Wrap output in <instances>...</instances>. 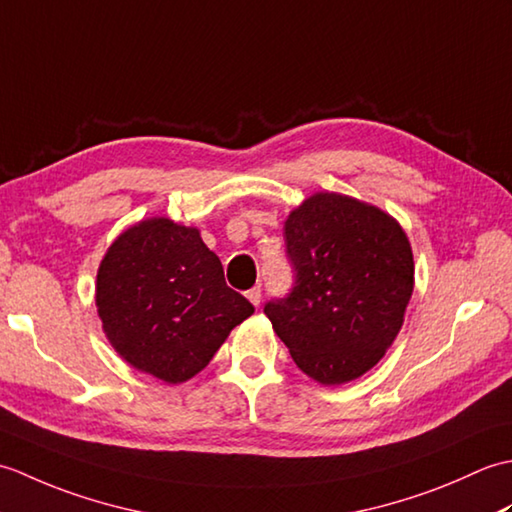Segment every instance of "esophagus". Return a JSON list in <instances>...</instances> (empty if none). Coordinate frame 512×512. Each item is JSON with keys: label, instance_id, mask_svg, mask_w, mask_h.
<instances>
[{"label": "esophagus", "instance_id": "esophagus-1", "mask_svg": "<svg viewBox=\"0 0 512 512\" xmlns=\"http://www.w3.org/2000/svg\"><path fill=\"white\" fill-rule=\"evenodd\" d=\"M246 297H248L250 303H253V306H259V301H262V288H259V286L250 288V290L246 292Z\"/></svg>", "mask_w": 512, "mask_h": 512}]
</instances>
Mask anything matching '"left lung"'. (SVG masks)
<instances>
[{"instance_id":"1","label":"left lung","mask_w":512,"mask_h":512,"mask_svg":"<svg viewBox=\"0 0 512 512\" xmlns=\"http://www.w3.org/2000/svg\"><path fill=\"white\" fill-rule=\"evenodd\" d=\"M295 284L264 306L303 374L343 385L369 372L405 321L413 292L411 244L372 204L314 193L284 226Z\"/></svg>"}]
</instances>
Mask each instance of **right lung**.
I'll list each match as a JSON object with an SVG mask.
<instances>
[{
  "instance_id": "right-lung-1",
  "label": "right lung",
  "mask_w": 512,
  "mask_h": 512,
  "mask_svg": "<svg viewBox=\"0 0 512 512\" xmlns=\"http://www.w3.org/2000/svg\"><path fill=\"white\" fill-rule=\"evenodd\" d=\"M96 308L114 350L140 372L184 383L209 365L253 303L226 286L200 231L167 217L127 228L96 275Z\"/></svg>"
}]
</instances>
